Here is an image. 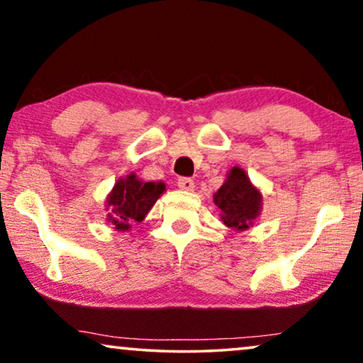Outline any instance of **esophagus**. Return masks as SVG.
<instances>
[{
	"mask_svg": "<svg viewBox=\"0 0 363 363\" xmlns=\"http://www.w3.org/2000/svg\"><path fill=\"white\" fill-rule=\"evenodd\" d=\"M177 185L180 190H185V191H193V188H195V183H193L191 178H186V177L178 178Z\"/></svg>",
	"mask_w": 363,
	"mask_h": 363,
	"instance_id": "1",
	"label": "esophagus"
}]
</instances>
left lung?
I'll list each match as a JSON object with an SVG mask.
<instances>
[{
  "label": "left lung",
  "mask_w": 363,
  "mask_h": 363,
  "mask_svg": "<svg viewBox=\"0 0 363 363\" xmlns=\"http://www.w3.org/2000/svg\"><path fill=\"white\" fill-rule=\"evenodd\" d=\"M213 200L221 210V220L228 228L245 231L259 216L262 195L242 168L233 167Z\"/></svg>",
  "instance_id": "8db88e82"
}]
</instances>
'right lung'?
Returning a JSON list of instances; mask_svg holds the SVG:
<instances>
[{"mask_svg": "<svg viewBox=\"0 0 363 363\" xmlns=\"http://www.w3.org/2000/svg\"><path fill=\"white\" fill-rule=\"evenodd\" d=\"M165 191V183L142 182L135 173L117 180L107 196L108 221L118 231L130 230L133 221H142Z\"/></svg>", "mask_w": 363, "mask_h": 363, "instance_id": "right-lung-1", "label": "right lung"}]
</instances>
